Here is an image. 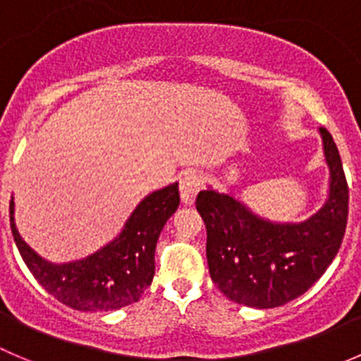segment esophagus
<instances>
[{
  "instance_id": "obj_1",
  "label": "esophagus",
  "mask_w": 361,
  "mask_h": 361,
  "mask_svg": "<svg viewBox=\"0 0 361 361\" xmlns=\"http://www.w3.org/2000/svg\"><path fill=\"white\" fill-rule=\"evenodd\" d=\"M200 177H198L197 171H186V173L180 175V180H178V188H180V198L186 205H191L197 198L198 191H200Z\"/></svg>"
}]
</instances>
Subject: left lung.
I'll list each match as a JSON object with an SVG mask.
<instances>
[{"instance_id":"obj_1","label":"left lung","mask_w":361,"mask_h":361,"mask_svg":"<svg viewBox=\"0 0 361 361\" xmlns=\"http://www.w3.org/2000/svg\"><path fill=\"white\" fill-rule=\"evenodd\" d=\"M329 166V197L303 223H271L239 200L200 191L197 211L207 228L209 273L228 300L274 308L307 293L337 255L348 225L349 190L341 154L326 127H319Z\"/></svg>"}]
</instances>
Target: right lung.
<instances>
[{
  "instance_id": "obj_1",
  "label": "right lung",
  "mask_w": 361,
  "mask_h": 361,
  "mask_svg": "<svg viewBox=\"0 0 361 361\" xmlns=\"http://www.w3.org/2000/svg\"><path fill=\"white\" fill-rule=\"evenodd\" d=\"M178 202L177 183L154 191L135 209L115 241L87 259L61 266L44 260L23 241L13 223V200L10 226L24 264L51 296L74 310H116L138 301L150 286L157 239Z\"/></svg>"
}]
</instances>
